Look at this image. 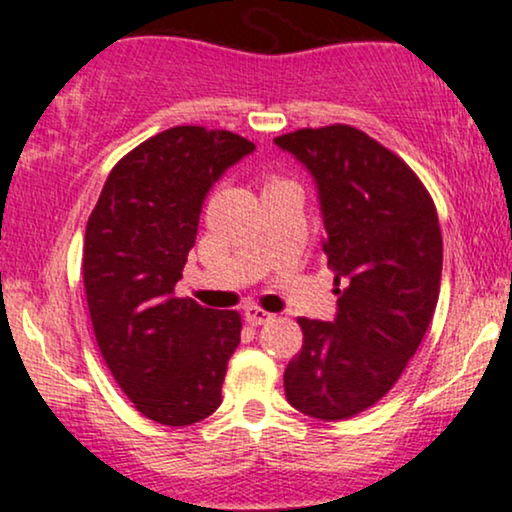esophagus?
Returning a JSON list of instances; mask_svg holds the SVG:
<instances>
[{"label":"esophagus","mask_w":512,"mask_h":512,"mask_svg":"<svg viewBox=\"0 0 512 512\" xmlns=\"http://www.w3.org/2000/svg\"><path fill=\"white\" fill-rule=\"evenodd\" d=\"M244 318H246V323H249V325L258 327V325H266L268 320H273V313L263 311V308H258V306H246Z\"/></svg>","instance_id":"esophagus-1"}]
</instances>
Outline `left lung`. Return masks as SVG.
<instances>
[{"label": "left lung", "instance_id": "obj_1", "mask_svg": "<svg viewBox=\"0 0 512 512\" xmlns=\"http://www.w3.org/2000/svg\"><path fill=\"white\" fill-rule=\"evenodd\" d=\"M275 144L318 189L339 296L332 323L299 318L304 346L285 370V394L311 418L346 420L394 387L432 323L444 251L437 208L399 156L351 125Z\"/></svg>", "mask_w": 512, "mask_h": 512}]
</instances>
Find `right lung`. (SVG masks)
<instances>
[{
  "mask_svg": "<svg viewBox=\"0 0 512 512\" xmlns=\"http://www.w3.org/2000/svg\"><path fill=\"white\" fill-rule=\"evenodd\" d=\"M227 130L178 125L113 166L85 230L82 280L113 380L149 420L185 427L220 406L237 311L175 296L211 187L254 151Z\"/></svg>",
  "mask_w": 512,
  "mask_h": 512,
  "instance_id": "add662e5",
  "label": "right lung"
}]
</instances>
